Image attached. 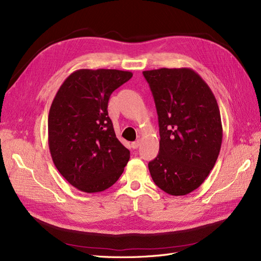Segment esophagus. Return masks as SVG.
Here are the masks:
<instances>
[{"instance_id": "esophagus-1", "label": "esophagus", "mask_w": 261, "mask_h": 261, "mask_svg": "<svg viewBox=\"0 0 261 261\" xmlns=\"http://www.w3.org/2000/svg\"><path fill=\"white\" fill-rule=\"evenodd\" d=\"M139 145H140V141L139 140H136V141H134V143H132V148L133 149H137L138 147H139Z\"/></svg>"}]
</instances>
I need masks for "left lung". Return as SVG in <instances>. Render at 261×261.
<instances>
[{"instance_id": "1", "label": "left lung", "mask_w": 261, "mask_h": 261, "mask_svg": "<svg viewBox=\"0 0 261 261\" xmlns=\"http://www.w3.org/2000/svg\"><path fill=\"white\" fill-rule=\"evenodd\" d=\"M154 99L160 147L148 163L154 184L173 196L198 188L215 167L222 123L215 94L191 68L143 72Z\"/></svg>"}]
</instances>
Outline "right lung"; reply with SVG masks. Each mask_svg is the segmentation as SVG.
<instances>
[{
    "label": "right lung",
    "mask_w": 261,
    "mask_h": 261,
    "mask_svg": "<svg viewBox=\"0 0 261 261\" xmlns=\"http://www.w3.org/2000/svg\"><path fill=\"white\" fill-rule=\"evenodd\" d=\"M132 77L118 69H78L53 99L48 118L52 160L62 176L82 192L111 187L129 160V150L116 138L108 102Z\"/></svg>",
    "instance_id": "1"
}]
</instances>
